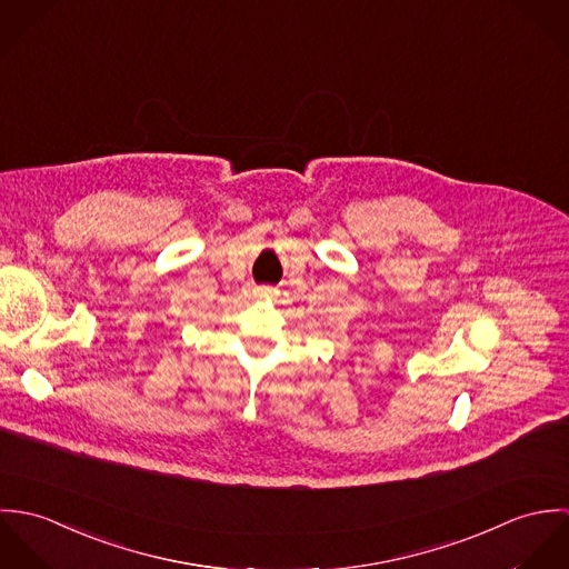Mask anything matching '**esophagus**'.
Instances as JSON below:
<instances>
[{
  "label": "esophagus",
  "mask_w": 569,
  "mask_h": 569,
  "mask_svg": "<svg viewBox=\"0 0 569 569\" xmlns=\"http://www.w3.org/2000/svg\"><path fill=\"white\" fill-rule=\"evenodd\" d=\"M253 293H256V298H269L273 291L269 287H258Z\"/></svg>",
  "instance_id": "1"
}]
</instances>
